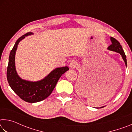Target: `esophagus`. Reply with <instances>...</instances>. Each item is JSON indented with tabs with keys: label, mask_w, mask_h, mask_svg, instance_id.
Here are the masks:
<instances>
[{
	"label": "esophagus",
	"mask_w": 132,
	"mask_h": 132,
	"mask_svg": "<svg viewBox=\"0 0 132 132\" xmlns=\"http://www.w3.org/2000/svg\"><path fill=\"white\" fill-rule=\"evenodd\" d=\"M69 66H70V68L71 69H74V68H77V67L78 66V64L75 61H73L71 62V63H70V65H69Z\"/></svg>",
	"instance_id": "obj_1"
}]
</instances>
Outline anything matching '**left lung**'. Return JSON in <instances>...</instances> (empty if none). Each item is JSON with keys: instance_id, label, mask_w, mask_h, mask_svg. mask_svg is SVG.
I'll use <instances>...</instances> for the list:
<instances>
[{"instance_id": "8db88e82", "label": "left lung", "mask_w": 132, "mask_h": 132, "mask_svg": "<svg viewBox=\"0 0 132 132\" xmlns=\"http://www.w3.org/2000/svg\"><path fill=\"white\" fill-rule=\"evenodd\" d=\"M111 41L112 42V44L111 45H109L108 46V50L112 51H115V52H116L120 53V54L122 56L123 59V61H125V65H126V66H127L126 56L123 50L122 49L121 45L120 44L119 41H117V39L113 37H111ZM103 107L104 106H102V107H101V108H103Z\"/></svg>"}]
</instances>
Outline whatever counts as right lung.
Segmentation results:
<instances>
[{"mask_svg": "<svg viewBox=\"0 0 132 132\" xmlns=\"http://www.w3.org/2000/svg\"><path fill=\"white\" fill-rule=\"evenodd\" d=\"M31 34H32L31 32L26 33L15 42L9 58L7 79L10 87L21 99L30 103H34L41 101L50 96L59 78L69 69L68 66L55 69L44 79L38 81L33 82L21 79L15 70V52L20 41Z\"/></svg>", "mask_w": 132, "mask_h": 132, "instance_id": "add662e5", "label": "right lung"}]
</instances>
